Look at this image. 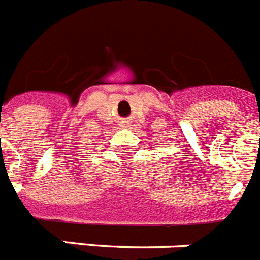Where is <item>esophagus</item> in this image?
I'll return each mask as SVG.
<instances>
[{"label":"esophagus","instance_id":"1","mask_svg":"<svg viewBox=\"0 0 260 260\" xmlns=\"http://www.w3.org/2000/svg\"><path fill=\"white\" fill-rule=\"evenodd\" d=\"M128 125H129V123H123V127H125V128H127Z\"/></svg>","mask_w":260,"mask_h":260}]
</instances>
